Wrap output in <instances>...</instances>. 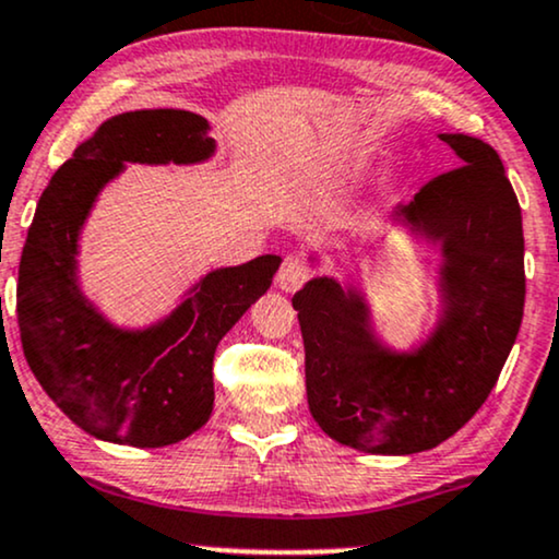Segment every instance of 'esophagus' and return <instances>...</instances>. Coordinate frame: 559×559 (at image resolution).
<instances>
[{
    "label": "esophagus",
    "mask_w": 559,
    "mask_h": 559,
    "mask_svg": "<svg viewBox=\"0 0 559 559\" xmlns=\"http://www.w3.org/2000/svg\"><path fill=\"white\" fill-rule=\"evenodd\" d=\"M309 275H312L309 262L305 258H299V254H288L278 267V286L284 288V292H297V288L307 284Z\"/></svg>",
    "instance_id": "34e87169"
}]
</instances>
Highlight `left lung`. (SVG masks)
Listing matches in <instances>:
<instances>
[{
  "instance_id": "8db88e82",
  "label": "left lung",
  "mask_w": 559,
  "mask_h": 559,
  "mask_svg": "<svg viewBox=\"0 0 559 559\" xmlns=\"http://www.w3.org/2000/svg\"><path fill=\"white\" fill-rule=\"evenodd\" d=\"M459 169L429 179L403 215L445 252L448 318L416 356L374 344L365 307L331 278L294 294L307 401L322 432L354 450L421 453L455 435L492 393L526 299L521 205L492 145L440 134Z\"/></svg>"
}]
</instances>
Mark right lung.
<instances>
[{
	"label": "right lung",
	"mask_w": 559,
	"mask_h": 559,
	"mask_svg": "<svg viewBox=\"0 0 559 559\" xmlns=\"http://www.w3.org/2000/svg\"><path fill=\"white\" fill-rule=\"evenodd\" d=\"M213 153L192 111H127L98 127L53 174L17 271L20 344L46 395L87 435L134 448L185 440L213 412V354L281 258L262 254L205 275L169 320L145 333L106 325L75 286L78 231L124 160L192 164Z\"/></svg>",
	"instance_id": "right-lung-1"
}]
</instances>
